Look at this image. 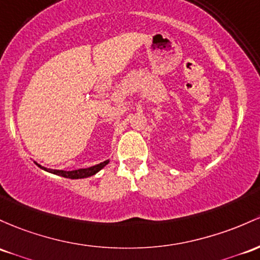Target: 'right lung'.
I'll return each instance as SVG.
<instances>
[{
	"instance_id": "right-lung-1",
	"label": "right lung",
	"mask_w": 260,
	"mask_h": 260,
	"mask_svg": "<svg viewBox=\"0 0 260 260\" xmlns=\"http://www.w3.org/2000/svg\"><path fill=\"white\" fill-rule=\"evenodd\" d=\"M36 162V161H34ZM110 162V159H107V160L100 162V164H96L93 165V167H90V168H84V169H78V170H71V172H65V170H56V169H47V168L42 167V165H39L38 162H36L37 165H38L39 168L43 170H45V172L48 173H51V174H55V175H59V176H62V178H68V179H84V178H90V176L95 175V174H98L100 170L104 169L105 167Z\"/></svg>"
}]
</instances>
